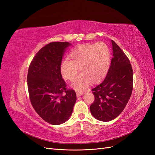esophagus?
<instances>
[{
	"mask_svg": "<svg viewBox=\"0 0 155 155\" xmlns=\"http://www.w3.org/2000/svg\"><path fill=\"white\" fill-rule=\"evenodd\" d=\"M76 96H77V97L81 96V95H83V92L82 91H76Z\"/></svg>",
	"mask_w": 155,
	"mask_h": 155,
	"instance_id": "esophagus-1",
	"label": "esophagus"
}]
</instances>
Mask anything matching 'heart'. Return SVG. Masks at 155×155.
Masks as SVG:
<instances>
[{
    "mask_svg": "<svg viewBox=\"0 0 155 155\" xmlns=\"http://www.w3.org/2000/svg\"><path fill=\"white\" fill-rule=\"evenodd\" d=\"M69 57L70 61L64 59L61 64V73L65 79L73 81L79 68L81 74L74 83V87L78 89L83 88L88 81L96 83L101 80L110 68V50L101 42L79 46L70 54Z\"/></svg>",
    "mask_w": 155,
    "mask_h": 155,
    "instance_id": "b5f03b06",
    "label": "heart"
}]
</instances>
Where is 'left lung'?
<instances>
[{
	"instance_id": "left-lung-1",
	"label": "left lung",
	"mask_w": 155,
	"mask_h": 155,
	"mask_svg": "<svg viewBox=\"0 0 155 155\" xmlns=\"http://www.w3.org/2000/svg\"><path fill=\"white\" fill-rule=\"evenodd\" d=\"M113 57L105 79L92 89L94 101L90 107L98 120L109 121L121 114L127 104L133 88V72L130 61L112 40Z\"/></svg>"
}]
</instances>
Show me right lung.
Here are the masks:
<instances>
[{
    "instance_id": "add662e5",
    "label": "right lung",
    "mask_w": 155,
    "mask_h": 155,
    "mask_svg": "<svg viewBox=\"0 0 155 155\" xmlns=\"http://www.w3.org/2000/svg\"><path fill=\"white\" fill-rule=\"evenodd\" d=\"M68 42H51L39 50L31 60L27 75L30 100L37 114L51 125L68 120L76 101L72 88H68L60 67Z\"/></svg>"
}]
</instances>
